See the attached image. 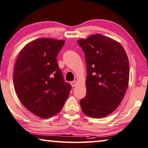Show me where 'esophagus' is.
<instances>
[{
	"label": "esophagus",
	"mask_w": 148,
	"mask_h": 148,
	"mask_svg": "<svg viewBox=\"0 0 148 148\" xmlns=\"http://www.w3.org/2000/svg\"><path fill=\"white\" fill-rule=\"evenodd\" d=\"M71 85H72V87H74L75 86H76V80H74V81H72V82H71Z\"/></svg>",
	"instance_id": "obj_1"
}]
</instances>
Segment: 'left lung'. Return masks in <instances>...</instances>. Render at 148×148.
<instances>
[{
  "label": "left lung",
  "mask_w": 148,
  "mask_h": 148,
  "mask_svg": "<svg viewBox=\"0 0 148 148\" xmlns=\"http://www.w3.org/2000/svg\"><path fill=\"white\" fill-rule=\"evenodd\" d=\"M87 66L86 96L80 100L82 112L94 118L110 115L122 102L129 83V61L115 40L92 34L78 40Z\"/></svg>",
  "instance_id": "left-lung-1"
}]
</instances>
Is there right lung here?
<instances>
[{"label":"right lung","instance_id":"right-lung-1","mask_svg":"<svg viewBox=\"0 0 148 148\" xmlns=\"http://www.w3.org/2000/svg\"><path fill=\"white\" fill-rule=\"evenodd\" d=\"M63 40L38 38L20 52L14 68V87L26 109L41 118L60 112L71 90L65 82L56 57Z\"/></svg>","mask_w":148,"mask_h":148}]
</instances>
